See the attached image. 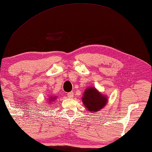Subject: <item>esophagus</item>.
Returning a JSON list of instances; mask_svg holds the SVG:
<instances>
[{"label": "esophagus", "mask_w": 152, "mask_h": 152, "mask_svg": "<svg viewBox=\"0 0 152 152\" xmlns=\"http://www.w3.org/2000/svg\"><path fill=\"white\" fill-rule=\"evenodd\" d=\"M67 96H68L69 98H73V92H69L68 94H67Z\"/></svg>", "instance_id": "esophagus-1"}]
</instances>
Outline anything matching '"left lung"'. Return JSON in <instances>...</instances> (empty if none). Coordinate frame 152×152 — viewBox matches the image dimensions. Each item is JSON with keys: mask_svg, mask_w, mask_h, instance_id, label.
Wrapping results in <instances>:
<instances>
[{"mask_svg": "<svg viewBox=\"0 0 152 152\" xmlns=\"http://www.w3.org/2000/svg\"><path fill=\"white\" fill-rule=\"evenodd\" d=\"M82 100L88 111L96 112L104 107L107 102V98L102 95L95 88H89L84 92Z\"/></svg>", "mask_w": 152, "mask_h": 152, "instance_id": "left-lung-1", "label": "left lung"}]
</instances>
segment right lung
<instances>
[{"label":"right lung","mask_w":152,"mask_h":152,"mask_svg":"<svg viewBox=\"0 0 152 152\" xmlns=\"http://www.w3.org/2000/svg\"><path fill=\"white\" fill-rule=\"evenodd\" d=\"M55 99H56V97H52V98H51V99H50V100H52V101H53V100H55ZM50 102H51V101H50Z\"/></svg>","instance_id":"add662e5"}]
</instances>
